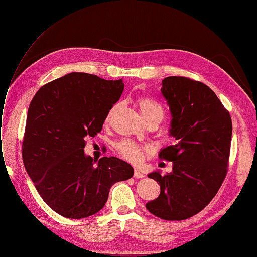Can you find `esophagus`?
I'll return each instance as SVG.
<instances>
[{
    "label": "esophagus",
    "mask_w": 257,
    "mask_h": 257,
    "mask_svg": "<svg viewBox=\"0 0 257 257\" xmlns=\"http://www.w3.org/2000/svg\"><path fill=\"white\" fill-rule=\"evenodd\" d=\"M144 177H145V175H144L142 172H139L138 169H135V170H134V178L139 179V178H144Z\"/></svg>",
    "instance_id": "esophagus-1"
}]
</instances>
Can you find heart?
Instances as JSON below:
<instances>
[{
  "label": "heart",
  "instance_id": "b5f03b06",
  "mask_svg": "<svg viewBox=\"0 0 257 257\" xmlns=\"http://www.w3.org/2000/svg\"><path fill=\"white\" fill-rule=\"evenodd\" d=\"M137 105L139 111H141L146 121L153 118V116H160L161 119L163 118V108L160 104L155 102V100L150 98H141L137 102ZM114 108L115 107H113L109 111V113H108L107 120H109ZM116 150H118V152L125 160L132 163H138L139 161L143 160L144 152L147 149L146 148L141 147L134 141H132V139H123V141L116 144Z\"/></svg>",
  "mask_w": 257,
  "mask_h": 257
}]
</instances>
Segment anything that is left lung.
Wrapping results in <instances>:
<instances>
[{"instance_id": "left-lung-1", "label": "left lung", "mask_w": 257, "mask_h": 257, "mask_svg": "<svg viewBox=\"0 0 257 257\" xmlns=\"http://www.w3.org/2000/svg\"><path fill=\"white\" fill-rule=\"evenodd\" d=\"M176 142L159 157L173 162L172 173L148 177L161 186L158 198L146 208L160 219L181 221L201 211L221 188L227 173L232 124L215 93L203 82L170 76L162 80Z\"/></svg>"}]
</instances>
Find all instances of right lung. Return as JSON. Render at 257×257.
Returning a JSON list of instances; mask_svg holds the SVG:
<instances>
[{
  "label": "right lung",
  "instance_id": "add662e5",
  "mask_svg": "<svg viewBox=\"0 0 257 257\" xmlns=\"http://www.w3.org/2000/svg\"><path fill=\"white\" fill-rule=\"evenodd\" d=\"M124 83L71 73L37 91L27 115L22 159L43 200L68 219H83L105 206L111 186L134 175L118 158L84 154V138L102 131Z\"/></svg>",
  "mask_w": 257,
  "mask_h": 257
}]
</instances>
